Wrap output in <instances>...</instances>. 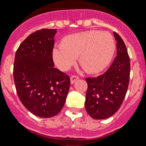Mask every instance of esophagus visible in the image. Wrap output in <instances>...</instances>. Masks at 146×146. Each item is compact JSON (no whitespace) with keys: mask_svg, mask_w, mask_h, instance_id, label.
<instances>
[{"mask_svg":"<svg viewBox=\"0 0 146 146\" xmlns=\"http://www.w3.org/2000/svg\"><path fill=\"white\" fill-rule=\"evenodd\" d=\"M79 78L78 77V76H73L70 77V83L71 84H73L77 80H78Z\"/></svg>","mask_w":146,"mask_h":146,"instance_id":"esophagus-1","label":"esophagus"}]
</instances>
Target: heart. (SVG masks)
Listing matches in <instances>:
<instances>
[{
    "label": "heart",
    "mask_w": 146,
    "mask_h": 146,
    "mask_svg": "<svg viewBox=\"0 0 146 146\" xmlns=\"http://www.w3.org/2000/svg\"><path fill=\"white\" fill-rule=\"evenodd\" d=\"M115 50L114 37L107 32L89 31L66 37L53 49V60L61 70H67L78 58L85 72L102 70L111 61Z\"/></svg>",
    "instance_id": "1"
}]
</instances>
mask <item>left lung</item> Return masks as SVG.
<instances>
[{
	"mask_svg": "<svg viewBox=\"0 0 146 146\" xmlns=\"http://www.w3.org/2000/svg\"><path fill=\"white\" fill-rule=\"evenodd\" d=\"M117 56L108 70L95 78H86L85 109L95 119L111 117L121 105L130 78V58L123 39L115 32Z\"/></svg>",
	"mask_w": 146,
	"mask_h": 146,
	"instance_id": "obj_1",
	"label": "left lung"
}]
</instances>
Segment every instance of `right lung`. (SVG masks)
I'll return each mask as SVG.
<instances>
[{
	"instance_id": "1",
	"label": "right lung",
	"mask_w": 146,
	"mask_h": 146,
	"mask_svg": "<svg viewBox=\"0 0 146 146\" xmlns=\"http://www.w3.org/2000/svg\"><path fill=\"white\" fill-rule=\"evenodd\" d=\"M56 29H42L27 36L15 54L13 77L17 95L27 110L42 118L58 114L64 107L70 78L54 67Z\"/></svg>"
}]
</instances>
